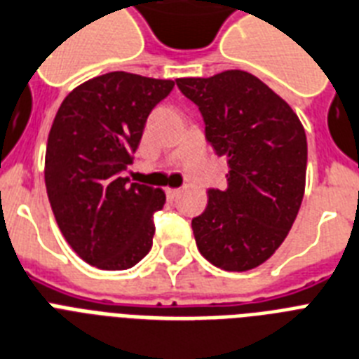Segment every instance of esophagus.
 Returning <instances> with one entry per match:
<instances>
[{
  "instance_id": "obj_1",
  "label": "esophagus",
  "mask_w": 359,
  "mask_h": 359,
  "mask_svg": "<svg viewBox=\"0 0 359 359\" xmlns=\"http://www.w3.org/2000/svg\"><path fill=\"white\" fill-rule=\"evenodd\" d=\"M165 194H168V197H170V199H175V197H179L180 189L179 188H168L165 189Z\"/></svg>"
}]
</instances>
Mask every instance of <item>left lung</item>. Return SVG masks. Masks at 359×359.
Here are the masks:
<instances>
[{"label": "left lung", "instance_id": "obj_1", "mask_svg": "<svg viewBox=\"0 0 359 359\" xmlns=\"http://www.w3.org/2000/svg\"><path fill=\"white\" fill-rule=\"evenodd\" d=\"M199 107L210 147L229 160L225 189H208L191 219L197 249L225 271L269 260L295 221L306 186L308 144L301 119L260 79L241 69L177 79Z\"/></svg>", "mask_w": 359, "mask_h": 359}]
</instances>
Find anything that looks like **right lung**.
Wrapping results in <instances>:
<instances>
[{"instance_id":"add662e5","label":"right lung","mask_w":359,"mask_h":359,"mask_svg":"<svg viewBox=\"0 0 359 359\" xmlns=\"http://www.w3.org/2000/svg\"><path fill=\"white\" fill-rule=\"evenodd\" d=\"M175 81L110 72L66 95L49 130L46 189L64 240L86 264L121 271L153 245L160 188L121 177L133 164L151 110Z\"/></svg>"}]
</instances>
